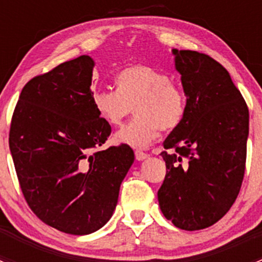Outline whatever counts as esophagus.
<instances>
[{
    "instance_id": "34e87169",
    "label": "esophagus",
    "mask_w": 262,
    "mask_h": 262,
    "mask_svg": "<svg viewBox=\"0 0 262 262\" xmlns=\"http://www.w3.org/2000/svg\"><path fill=\"white\" fill-rule=\"evenodd\" d=\"M134 155H136V158H137V160H138V161L146 160V158L148 157V153L142 152V150H139V149H137L136 152H134Z\"/></svg>"
}]
</instances>
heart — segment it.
<instances>
[{"label":"heart","mask_w":262,"mask_h":262,"mask_svg":"<svg viewBox=\"0 0 262 262\" xmlns=\"http://www.w3.org/2000/svg\"><path fill=\"white\" fill-rule=\"evenodd\" d=\"M116 86L99 87L92 94V102L112 126H120L136 107V118L115 136L119 143L148 147L160 129L172 130L184 120L186 94L167 73L144 64L128 66L116 75Z\"/></svg>","instance_id":"b5f03b06"}]
</instances>
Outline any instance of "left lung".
<instances>
[{
    "instance_id": "1",
    "label": "left lung",
    "mask_w": 262,
    "mask_h": 262,
    "mask_svg": "<svg viewBox=\"0 0 262 262\" xmlns=\"http://www.w3.org/2000/svg\"><path fill=\"white\" fill-rule=\"evenodd\" d=\"M172 52L187 109L163 142L167 171L157 196L173 226L199 231L228 212L241 190L248 107L221 63L195 50Z\"/></svg>"
}]
</instances>
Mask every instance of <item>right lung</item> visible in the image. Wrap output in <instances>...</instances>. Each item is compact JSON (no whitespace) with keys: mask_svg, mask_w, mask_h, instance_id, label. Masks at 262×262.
<instances>
[{"mask_svg":"<svg viewBox=\"0 0 262 262\" xmlns=\"http://www.w3.org/2000/svg\"><path fill=\"white\" fill-rule=\"evenodd\" d=\"M94 60L60 63L24 86L9 144L21 191L34 214L76 236L101 228L134 161L126 144L100 150L112 126L92 102Z\"/></svg>","mask_w":262,"mask_h":262,"instance_id":"right-lung-1","label":"right lung"}]
</instances>
